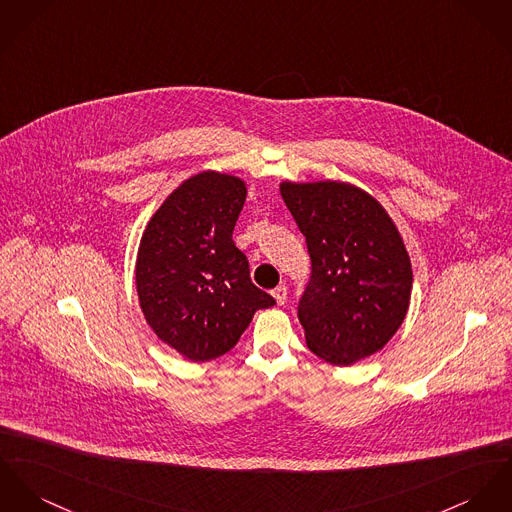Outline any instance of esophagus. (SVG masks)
I'll return each mask as SVG.
<instances>
[{
    "label": "esophagus",
    "instance_id": "obj_1",
    "mask_svg": "<svg viewBox=\"0 0 512 512\" xmlns=\"http://www.w3.org/2000/svg\"><path fill=\"white\" fill-rule=\"evenodd\" d=\"M273 296H275L276 304L282 306L286 302V296H288L286 286H276L275 290H273Z\"/></svg>",
    "mask_w": 512,
    "mask_h": 512
}]
</instances>
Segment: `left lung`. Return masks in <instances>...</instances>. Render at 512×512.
Returning a JSON list of instances; mask_svg holds the SVG:
<instances>
[{"mask_svg":"<svg viewBox=\"0 0 512 512\" xmlns=\"http://www.w3.org/2000/svg\"><path fill=\"white\" fill-rule=\"evenodd\" d=\"M280 195L312 263L298 304L310 351L337 366L378 353L403 323L413 284L392 218L349 183H282Z\"/></svg>","mask_w":512,"mask_h":512,"instance_id":"obj_1","label":"left lung"}]
</instances>
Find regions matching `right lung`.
I'll use <instances>...</instances> for the list:
<instances>
[{
  "label": "right lung",
  "mask_w": 512,
  "mask_h": 512,
  "mask_svg": "<svg viewBox=\"0 0 512 512\" xmlns=\"http://www.w3.org/2000/svg\"><path fill=\"white\" fill-rule=\"evenodd\" d=\"M245 195L241 179L202 171L159 206L140 241V308L159 339L193 362L232 351L253 314L276 304L251 282L232 239Z\"/></svg>",
  "instance_id": "1"
}]
</instances>
